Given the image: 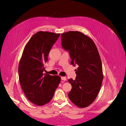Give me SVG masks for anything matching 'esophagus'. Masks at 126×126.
<instances>
[{"label": "esophagus", "mask_w": 126, "mask_h": 126, "mask_svg": "<svg viewBox=\"0 0 126 126\" xmlns=\"http://www.w3.org/2000/svg\"><path fill=\"white\" fill-rule=\"evenodd\" d=\"M61 79H62V80H64V81L67 80V78L66 77H61Z\"/></svg>", "instance_id": "esophagus-1"}]
</instances>
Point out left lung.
Returning a JSON list of instances; mask_svg holds the SVG:
<instances>
[{"instance_id":"obj_1","label":"left lung","mask_w":126,"mask_h":126,"mask_svg":"<svg viewBox=\"0 0 126 126\" xmlns=\"http://www.w3.org/2000/svg\"><path fill=\"white\" fill-rule=\"evenodd\" d=\"M61 37L63 48L69 51L71 64L79 66L75 80H68L72 86L68 97L78 107H87L96 99L102 85L99 54L94 41L81 32H68L62 33Z\"/></svg>"}]
</instances>
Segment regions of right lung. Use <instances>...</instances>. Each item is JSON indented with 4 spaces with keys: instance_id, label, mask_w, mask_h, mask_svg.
I'll use <instances>...</instances> for the list:
<instances>
[{
    "instance_id": "add662e5",
    "label": "right lung",
    "mask_w": 126,
    "mask_h": 126,
    "mask_svg": "<svg viewBox=\"0 0 126 126\" xmlns=\"http://www.w3.org/2000/svg\"><path fill=\"white\" fill-rule=\"evenodd\" d=\"M60 34L40 31L26 45L18 66L19 82L28 99L36 106L50 101L61 81L59 76L43 73L51 47Z\"/></svg>"
}]
</instances>
